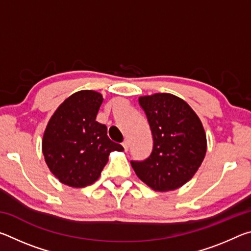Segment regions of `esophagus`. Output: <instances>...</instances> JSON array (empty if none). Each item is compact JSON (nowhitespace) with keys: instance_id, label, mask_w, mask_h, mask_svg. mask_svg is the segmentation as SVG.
I'll list each match as a JSON object with an SVG mask.
<instances>
[{"instance_id":"34e87169","label":"esophagus","mask_w":251,"mask_h":251,"mask_svg":"<svg viewBox=\"0 0 251 251\" xmlns=\"http://www.w3.org/2000/svg\"><path fill=\"white\" fill-rule=\"evenodd\" d=\"M122 145H123V147H124V150H125V151H128V147H129V142H128V141H127V139H125V141L122 143Z\"/></svg>"}]
</instances>
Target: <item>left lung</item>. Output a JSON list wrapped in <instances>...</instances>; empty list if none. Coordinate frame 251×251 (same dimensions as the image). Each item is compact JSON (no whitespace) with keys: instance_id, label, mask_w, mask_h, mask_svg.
<instances>
[{"instance_id":"obj_1","label":"left lung","mask_w":251,"mask_h":251,"mask_svg":"<svg viewBox=\"0 0 251 251\" xmlns=\"http://www.w3.org/2000/svg\"><path fill=\"white\" fill-rule=\"evenodd\" d=\"M152 135L145 160H131L139 179L156 192H168L190 180L206 155V134L192 107L175 95L157 93L138 99Z\"/></svg>"}]
</instances>
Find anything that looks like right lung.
<instances>
[{
    "mask_svg": "<svg viewBox=\"0 0 251 251\" xmlns=\"http://www.w3.org/2000/svg\"><path fill=\"white\" fill-rule=\"evenodd\" d=\"M103 96L94 91L71 95L55 110L44 131L42 151L50 171L67 186L82 188L99 179L109 152L124 151L96 122Z\"/></svg>",
    "mask_w": 251,
    "mask_h": 251,
    "instance_id": "right-lung-1",
    "label": "right lung"
}]
</instances>
